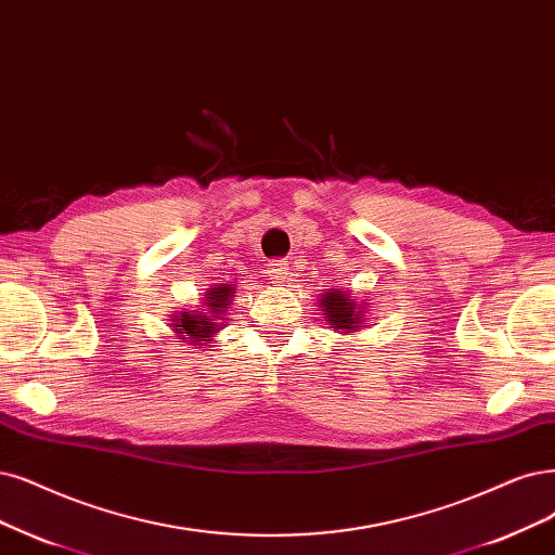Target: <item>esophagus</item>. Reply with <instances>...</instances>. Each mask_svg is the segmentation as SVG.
Segmentation results:
<instances>
[{
    "label": "esophagus",
    "mask_w": 555,
    "mask_h": 555,
    "mask_svg": "<svg viewBox=\"0 0 555 555\" xmlns=\"http://www.w3.org/2000/svg\"><path fill=\"white\" fill-rule=\"evenodd\" d=\"M267 276H270L274 283H283L285 279H288V260H270V264H267Z\"/></svg>",
    "instance_id": "obj_1"
}]
</instances>
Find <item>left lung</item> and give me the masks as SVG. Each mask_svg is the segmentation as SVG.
Masks as SVG:
<instances>
[{"mask_svg": "<svg viewBox=\"0 0 555 555\" xmlns=\"http://www.w3.org/2000/svg\"><path fill=\"white\" fill-rule=\"evenodd\" d=\"M320 309L334 332L352 334L363 324V304L350 297L347 291H330L320 297Z\"/></svg>", "mask_w": 555, "mask_h": 555, "instance_id": "obj_1", "label": "left lung"}]
</instances>
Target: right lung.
Wrapping results in <instances>:
<instances>
[{"mask_svg": "<svg viewBox=\"0 0 555 555\" xmlns=\"http://www.w3.org/2000/svg\"><path fill=\"white\" fill-rule=\"evenodd\" d=\"M233 299V288L229 283L215 285V288H208L205 293V304L198 311H180L173 315V332L178 334L180 340H190L192 345H203L208 343L219 330L221 324L219 320L229 309V304Z\"/></svg>", "mask_w": 555, "mask_h": 555, "instance_id": "1", "label": "right lung"}]
</instances>
